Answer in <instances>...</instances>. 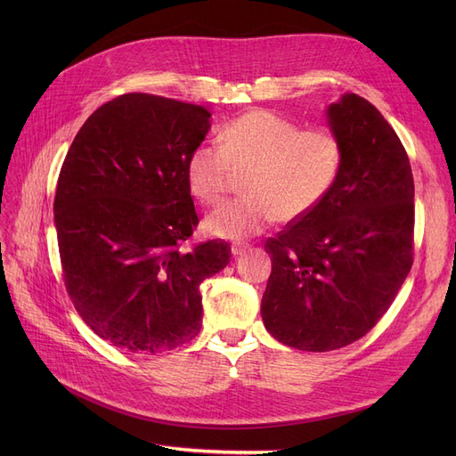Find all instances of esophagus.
Masks as SVG:
<instances>
[{"instance_id":"obj_1","label":"esophagus","mask_w":456,"mask_h":456,"mask_svg":"<svg viewBox=\"0 0 456 456\" xmlns=\"http://www.w3.org/2000/svg\"><path fill=\"white\" fill-rule=\"evenodd\" d=\"M247 249H249V243H232V255L233 256H240V255H243Z\"/></svg>"}]
</instances>
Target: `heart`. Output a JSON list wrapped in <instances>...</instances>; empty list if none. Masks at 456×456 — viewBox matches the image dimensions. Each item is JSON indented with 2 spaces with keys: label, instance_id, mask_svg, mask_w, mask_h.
<instances>
[{
  "label": "heart",
  "instance_id": "obj_1",
  "mask_svg": "<svg viewBox=\"0 0 456 456\" xmlns=\"http://www.w3.org/2000/svg\"><path fill=\"white\" fill-rule=\"evenodd\" d=\"M218 142H201L190 151L186 181L201 203L216 205L233 173H245V196L205 218V230L226 240L251 238L278 218L293 223L312 213L337 186L346 156L337 131L302 129L270 110L232 118L220 129Z\"/></svg>",
  "mask_w": 456,
  "mask_h": 456
}]
</instances>
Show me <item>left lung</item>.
Masks as SVG:
<instances>
[{
    "label": "left lung",
    "instance_id": "obj_1",
    "mask_svg": "<svg viewBox=\"0 0 456 456\" xmlns=\"http://www.w3.org/2000/svg\"><path fill=\"white\" fill-rule=\"evenodd\" d=\"M327 116L346 151L338 183L265 245L272 273L262 322L273 338L305 352L365 337L388 312L415 251V183L399 136L354 93Z\"/></svg>",
    "mask_w": 456,
    "mask_h": 456
}]
</instances>
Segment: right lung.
Here are the masks:
<instances>
[{
  "label": "right lung",
  "instance_id": "1",
  "mask_svg": "<svg viewBox=\"0 0 456 456\" xmlns=\"http://www.w3.org/2000/svg\"><path fill=\"white\" fill-rule=\"evenodd\" d=\"M209 118L198 104L126 93L94 110L64 158L54 226L66 293L119 350L159 354L194 338L200 285L230 262L224 240L183 247L200 224L186 163Z\"/></svg>",
  "mask_w": 456,
  "mask_h": 456
}]
</instances>
